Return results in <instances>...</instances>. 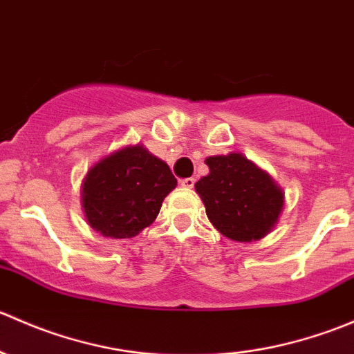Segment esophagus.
I'll list each match as a JSON object with an SVG mask.
<instances>
[{
    "label": "esophagus",
    "mask_w": 354,
    "mask_h": 354,
    "mask_svg": "<svg viewBox=\"0 0 354 354\" xmlns=\"http://www.w3.org/2000/svg\"><path fill=\"white\" fill-rule=\"evenodd\" d=\"M180 185L183 188H187V190H192V188H194V185H195V180H194V178H185V180L180 181Z\"/></svg>",
    "instance_id": "34e87169"
}]
</instances>
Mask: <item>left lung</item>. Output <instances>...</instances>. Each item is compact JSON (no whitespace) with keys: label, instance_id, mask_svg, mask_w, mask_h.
Here are the masks:
<instances>
[{"label":"left lung","instance_id":"1","mask_svg":"<svg viewBox=\"0 0 354 354\" xmlns=\"http://www.w3.org/2000/svg\"><path fill=\"white\" fill-rule=\"evenodd\" d=\"M205 164L209 174L195 183V192L212 226L238 243L267 236L283 212V188L241 152L210 156Z\"/></svg>","mask_w":354,"mask_h":354}]
</instances>
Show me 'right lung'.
<instances>
[{"label": "right lung", "mask_w": 354, "mask_h": 354, "mask_svg": "<svg viewBox=\"0 0 354 354\" xmlns=\"http://www.w3.org/2000/svg\"><path fill=\"white\" fill-rule=\"evenodd\" d=\"M169 166L142 144L124 145L94 164L82 181L88 226L111 240L133 238L151 226L176 188Z\"/></svg>", "instance_id": "add662e5"}]
</instances>
